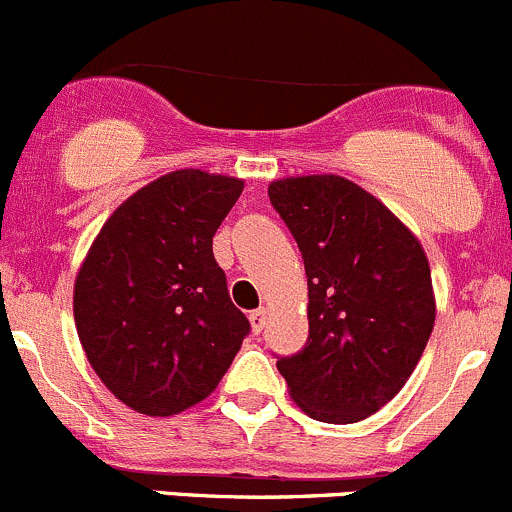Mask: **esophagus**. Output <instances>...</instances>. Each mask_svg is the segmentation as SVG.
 <instances>
[{"mask_svg":"<svg viewBox=\"0 0 512 512\" xmlns=\"http://www.w3.org/2000/svg\"><path fill=\"white\" fill-rule=\"evenodd\" d=\"M251 328H254V333H261L263 326H266V308H256V311H251Z\"/></svg>","mask_w":512,"mask_h":512,"instance_id":"obj_1","label":"esophagus"}]
</instances>
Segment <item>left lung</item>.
<instances>
[{"label":"left lung","instance_id":"8db88e82","mask_svg":"<svg viewBox=\"0 0 512 512\" xmlns=\"http://www.w3.org/2000/svg\"><path fill=\"white\" fill-rule=\"evenodd\" d=\"M268 199L308 276V341L276 368L311 418L363 421L406 386L426 351L428 258L376 196L343 176L273 181Z\"/></svg>","mask_w":512,"mask_h":512}]
</instances>
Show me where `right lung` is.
Masks as SVG:
<instances>
[{"label":"right lung","instance_id":"obj_1","mask_svg":"<svg viewBox=\"0 0 512 512\" xmlns=\"http://www.w3.org/2000/svg\"><path fill=\"white\" fill-rule=\"evenodd\" d=\"M244 181L181 169L126 199L91 244L74 321L104 386L144 416L204 401L251 323L231 303L214 234Z\"/></svg>","mask_w":512,"mask_h":512}]
</instances>
